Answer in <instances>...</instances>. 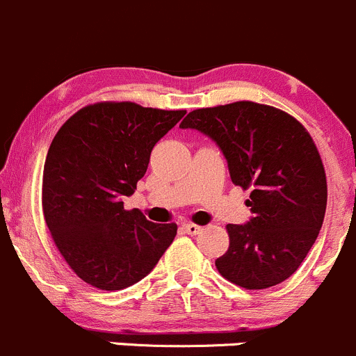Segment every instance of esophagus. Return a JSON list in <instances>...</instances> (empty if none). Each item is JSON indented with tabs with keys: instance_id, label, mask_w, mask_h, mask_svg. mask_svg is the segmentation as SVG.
Listing matches in <instances>:
<instances>
[{
	"instance_id": "34e87169",
	"label": "esophagus",
	"mask_w": 356,
	"mask_h": 356,
	"mask_svg": "<svg viewBox=\"0 0 356 356\" xmlns=\"http://www.w3.org/2000/svg\"><path fill=\"white\" fill-rule=\"evenodd\" d=\"M182 231H184L186 234L196 236L203 231V227H201V225H196V224H191V222H188V224H182Z\"/></svg>"
}]
</instances>
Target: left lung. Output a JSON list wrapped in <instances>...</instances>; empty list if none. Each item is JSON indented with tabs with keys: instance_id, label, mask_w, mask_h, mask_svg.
I'll return each instance as SVG.
<instances>
[{
	"instance_id": "1",
	"label": "left lung",
	"mask_w": 356,
	"mask_h": 356,
	"mask_svg": "<svg viewBox=\"0 0 356 356\" xmlns=\"http://www.w3.org/2000/svg\"><path fill=\"white\" fill-rule=\"evenodd\" d=\"M182 129L217 143L236 186L251 189L253 217L229 224L222 277L265 289L291 277L314 246L327 204V181L314 139L286 111L253 102L193 110Z\"/></svg>"
}]
</instances>
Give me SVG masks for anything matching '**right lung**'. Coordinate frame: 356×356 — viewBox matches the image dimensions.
Wrapping results in <instances>:
<instances>
[{
  "label": "right lung",
  "mask_w": 356,
  "mask_h": 356,
  "mask_svg": "<svg viewBox=\"0 0 356 356\" xmlns=\"http://www.w3.org/2000/svg\"><path fill=\"white\" fill-rule=\"evenodd\" d=\"M186 115L131 102L84 106L60 127L42 172V211L62 257L84 282L118 291L155 268L177 234L125 210L153 146Z\"/></svg>",
  "instance_id": "right-lung-1"
}]
</instances>
